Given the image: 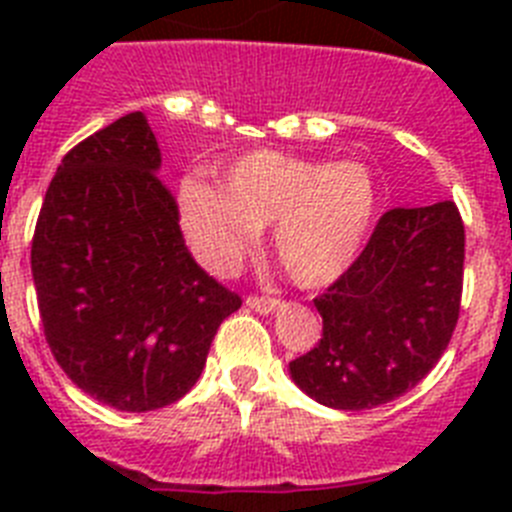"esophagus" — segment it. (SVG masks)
<instances>
[{
    "instance_id": "1",
    "label": "esophagus",
    "mask_w": 512,
    "mask_h": 512,
    "mask_svg": "<svg viewBox=\"0 0 512 512\" xmlns=\"http://www.w3.org/2000/svg\"><path fill=\"white\" fill-rule=\"evenodd\" d=\"M279 305H282V302L271 300V297H248L246 300V307H251V310L259 312V315H269V312L277 310Z\"/></svg>"
}]
</instances>
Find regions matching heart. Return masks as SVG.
<instances>
[{
  "label": "heart",
  "mask_w": 512,
  "mask_h": 512,
  "mask_svg": "<svg viewBox=\"0 0 512 512\" xmlns=\"http://www.w3.org/2000/svg\"><path fill=\"white\" fill-rule=\"evenodd\" d=\"M179 220L192 256L228 274L274 223V256L292 282L323 287L354 264L379 207L374 171L361 161H312L251 151L217 171L210 187L179 184Z\"/></svg>",
  "instance_id": "heart-1"
}]
</instances>
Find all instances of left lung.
I'll list each match as a JSON object with an SVG mask.
<instances>
[{
  "instance_id": "1",
  "label": "left lung",
  "mask_w": 512,
  "mask_h": 512,
  "mask_svg": "<svg viewBox=\"0 0 512 512\" xmlns=\"http://www.w3.org/2000/svg\"><path fill=\"white\" fill-rule=\"evenodd\" d=\"M461 277L464 225L454 202L384 212L359 259L315 300L323 338L289 361L292 382L336 410L397 400L449 346Z\"/></svg>"
}]
</instances>
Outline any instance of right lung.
I'll return each mask as SVG.
<instances>
[{
	"label": "right lung",
	"instance_id": "1",
	"mask_svg": "<svg viewBox=\"0 0 512 512\" xmlns=\"http://www.w3.org/2000/svg\"><path fill=\"white\" fill-rule=\"evenodd\" d=\"M158 169L143 112L94 133L58 166L30 253L53 356L81 392L122 413L187 395L241 307L189 256Z\"/></svg>",
	"mask_w": 512,
	"mask_h": 512
}]
</instances>
